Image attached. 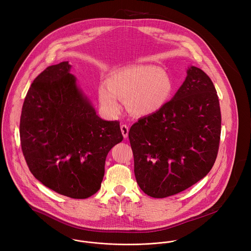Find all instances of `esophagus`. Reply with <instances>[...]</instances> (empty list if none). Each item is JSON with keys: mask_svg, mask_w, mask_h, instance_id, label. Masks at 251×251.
I'll return each instance as SVG.
<instances>
[{"mask_svg": "<svg viewBox=\"0 0 251 251\" xmlns=\"http://www.w3.org/2000/svg\"><path fill=\"white\" fill-rule=\"evenodd\" d=\"M121 130H122V134H123L124 138H127V136H128V131H129L128 126H127L126 125H122V126H121Z\"/></svg>", "mask_w": 251, "mask_h": 251, "instance_id": "esophagus-1", "label": "esophagus"}]
</instances>
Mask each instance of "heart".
Segmentation results:
<instances>
[{
	"label": "heart",
	"mask_w": 251,
	"mask_h": 251,
	"mask_svg": "<svg viewBox=\"0 0 251 251\" xmlns=\"http://www.w3.org/2000/svg\"><path fill=\"white\" fill-rule=\"evenodd\" d=\"M101 85L99 97L101 106L110 115L121 111L120 100L126 101L135 116L156 112L169 100L172 81L169 75L153 66H132L114 72Z\"/></svg>",
	"instance_id": "b5f03b06"
}]
</instances>
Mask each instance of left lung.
I'll list each match as a JSON object with an SVG mask.
<instances>
[{
  "label": "left lung",
  "instance_id": "1",
  "mask_svg": "<svg viewBox=\"0 0 251 251\" xmlns=\"http://www.w3.org/2000/svg\"><path fill=\"white\" fill-rule=\"evenodd\" d=\"M220 132L214 83L190 67L174 98L129 129L139 187L151 197L165 198L203 179L215 164Z\"/></svg>",
  "mask_w": 251,
  "mask_h": 251
}]
</instances>
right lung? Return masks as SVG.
Segmentation results:
<instances>
[{
  "mask_svg": "<svg viewBox=\"0 0 251 251\" xmlns=\"http://www.w3.org/2000/svg\"><path fill=\"white\" fill-rule=\"evenodd\" d=\"M69 62L36 76L20 118L21 148L32 174L59 194L99 191L109 151L122 142L119 121L100 119L76 86Z\"/></svg>",
  "mask_w": 251,
  "mask_h": 251,
  "instance_id": "add662e5",
  "label": "right lung"
}]
</instances>
